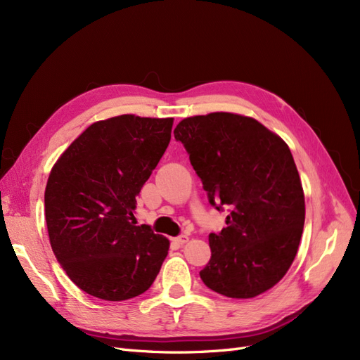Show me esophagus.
Listing matches in <instances>:
<instances>
[{"instance_id":"1","label":"esophagus","mask_w":360,"mask_h":360,"mask_svg":"<svg viewBox=\"0 0 360 360\" xmlns=\"http://www.w3.org/2000/svg\"><path fill=\"white\" fill-rule=\"evenodd\" d=\"M173 242L178 243V245H184V243H187V242H188V236L181 234V236H178V237L173 238Z\"/></svg>"}]
</instances>
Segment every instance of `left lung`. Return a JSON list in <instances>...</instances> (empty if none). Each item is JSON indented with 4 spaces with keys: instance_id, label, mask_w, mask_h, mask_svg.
I'll use <instances>...</instances> for the list:
<instances>
[{
    "instance_id": "1",
    "label": "left lung",
    "mask_w": 360,
    "mask_h": 360,
    "mask_svg": "<svg viewBox=\"0 0 360 360\" xmlns=\"http://www.w3.org/2000/svg\"><path fill=\"white\" fill-rule=\"evenodd\" d=\"M227 227L209 234L203 283L229 298H254L289 270L305 219L301 179L289 146L257 120L214 112L175 129Z\"/></svg>"
}]
</instances>
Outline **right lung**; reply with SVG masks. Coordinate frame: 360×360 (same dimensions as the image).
Segmentation results:
<instances>
[{"label": "right lung", "instance_id": "right-lung-1", "mask_svg": "<svg viewBox=\"0 0 360 360\" xmlns=\"http://www.w3.org/2000/svg\"><path fill=\"white\" fill-rule=\"evenodd\" d=\"M172 126L173 118L129 114L93 123L50 172V245L68 277L91 297L124 301L143 294L167 257V238L135 225L133 212Z\"/></svg>", "mask_w": 360, "mask_h": 360}]
</instances>
